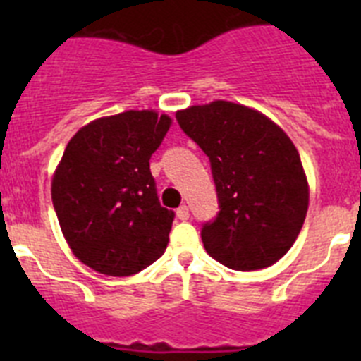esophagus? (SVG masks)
<instances>
[{
	"mask_svg": "<svg viewBox=\"0 0 361 361\" xmlns=\"http://www.w3.org/2000/svg\"><path fill=\"white\" fill-rule=\"evenodd\" d=\"M177 216L180 220H188V219H190V209H188V206H180V208L177 209Z\"/></svg>",
	"mask_w": 361,
	"mask_h": 361,
	"instance_id": "1",
	"label": "esophagus"
}]
</instances>
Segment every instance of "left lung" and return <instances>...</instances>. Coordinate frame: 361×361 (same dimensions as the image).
Listing matches in <instances>:
<instances>
[{
    "label": "left lung",
    "instance_id": "8db88e82",
    "mask_svg": "<svg viewBox=\"0 0 361 361\" xmlns=\"http://www.w3.org/2000/svg\"><path fill=\"white\" fill-rule=\"evenodd\" d=\"M212 162L220 212L202 228L209 257L264 269L291 250L309 208V183L289 135L262 111L229 101L175 114Z\"/></svg>",
    "mask_w": 361,
    "mask_h": 361
}]
</instances>
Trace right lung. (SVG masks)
Masks as SVG:
<instances>
[{"mask_svg": "<svg viewBox=\"0 0 361 361\" xmlns=\"http://www.w3.org/2000/svg\"><path fill=\"white\" fill-rule=\"evenodd\" d=\"M171 117L126 110L85 124L52 175L63 237L85 266L108 276L135 275L162 257L173 212L162 208L149 171Z\"/></svg>", "mask_w": 361, "mask_h": 361, "instance_id": "obj_1", "label": "right lung"}]
</instances>
